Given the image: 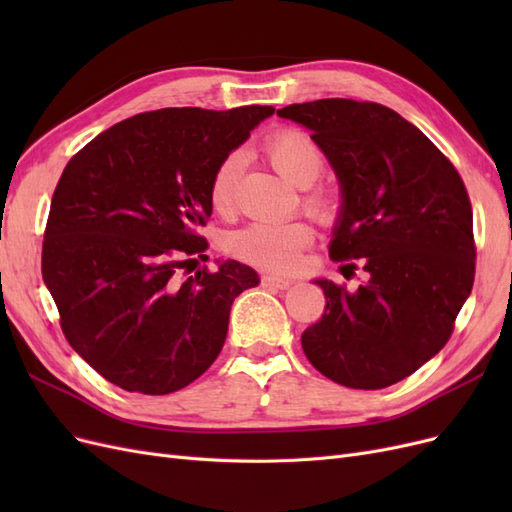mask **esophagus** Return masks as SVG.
<instances>
[{
    "mask_svg": "<svg viewBox=\"0 0 512 512\" xmlns=\"http://www.w3.org/2000/svg\"><path fill=\"white\" fill-rule=\"evenodd\" d=\"M260 284L265 288H275V290H286L292 280H288V277H280V275H262L260 277Z\"/></svg>",
    "mask_w": 512,
    "mask_h": 512,
    "instance_id": "1",
    "label": "esophagus"
}]
</instances>
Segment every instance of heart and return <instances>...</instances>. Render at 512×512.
Here are the masks:
<instances>
[{
	"label": "heart",
	"mask_w": 512,
	"mask_h": 512,
	"mask_svg": "<svg viewBox=\"0 0 512 512\" xmlns=\"http://www.w3.org/2000/svg\"><path fill=\"white\" fill-rule=\"evenodd\" d=\"M262 151L269 164L286 181L303 188L301 203L309 215L320 222H333L339 213V194L327 183H318L322 175L324 151L314 136L297 128H282L271 132L262 141ZM241 173V156L237 151L228 153L215 166L209 181V203L215 213L228 215L235 209V192ZM314 241V228L309 222L294 220L284 224H250L226 239V250L235 258L250 265L290 271L297 267L299 256Z\"/></svg>",
	"instance_id": "b5f03b06"
}]
</instances>
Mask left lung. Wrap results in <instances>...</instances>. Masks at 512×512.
Here are the masks:
<instances>
[{
  "instance_id": "8db88e82",
  "label": "left lung",
  "mask_w": 512,
  "mask_h": 512,
  "mask_svg": "<svg viewBox=\"0 0 512 512\" xmlns=\"http://www.w3.org/2000/svg\"><path fill=\"white\" fill-rule=\"evenodd\" d=\"M277 115L312 130L327 153L344 192L329 254L365 271L356 288L316 282L327 307L301 335L305 356L348 389H384L446 346L472 290L468 190L453 162L382 104L324 98Z\"/></svg>"
}]
</instances>
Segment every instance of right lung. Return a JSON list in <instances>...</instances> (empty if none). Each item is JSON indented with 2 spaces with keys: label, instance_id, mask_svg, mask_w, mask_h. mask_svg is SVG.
Returning a JSON list of instances; mask_svg holds the SVG:
<instances>
[{
  "label": "right lung",
  "instance_id": "1",
  "mask_svg": "<svg viewBox=\"0 0 512 512\" xmlns=\"http://www.w3.org/2000/svg\"><path fill=\"white\" fill-rule=\"evenodd\" d=\"M269 115L273 106L258 104L141 113L98 134L61 173L42 277L68 344L123 391L168 395L203 376L232 301L258 284L237 260L194 274L191 265L207 258L198 228L211 218L215 166Z\"/></svg>",
  "mask_w": 512,
  "mask_h": 512
}]
</instances>
